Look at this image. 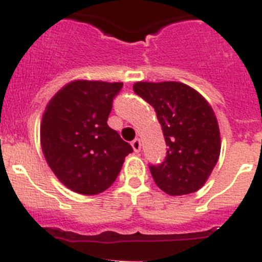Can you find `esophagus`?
I'll use <instances>...</instances> for the list:
<instances>
[{"instance_id": "esophagus-1", "label": "esophagus", "mask_w": 262, "mask_h": 262, "mask_svg": "<svg viewBox=\"0 0 262 262\" xmlns=\"http://www.w3.org/2000/svg\"><path fill=\"white\" fill-rule=\"evenodd\" d=\"M131 146H133V148L135 152H139L140 148H142V142H140V139H135L131 142Z\"/></svg>"}]
</instances>
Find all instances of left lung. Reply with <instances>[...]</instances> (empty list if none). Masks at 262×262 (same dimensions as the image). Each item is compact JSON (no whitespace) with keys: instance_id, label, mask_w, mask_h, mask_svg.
Wrapping results in <instances>:
<instances>
[{"instance_id":"8db88e82","label":"left lung","mask_w":262,"mask_h":262,"mask_svg":"<svg viewBox=\"0 0 262 262\" xmlns=\"http://www.w3.org/2000/svg\"><path fill=\"white\" fill-rule=\"evenodd\" d=\"M134 91L155 108L167 155L149 164L167 195H188L205 184L220 156V131L213 110L192 87L180 82H136Z\"/></svg>"}]
</instances>
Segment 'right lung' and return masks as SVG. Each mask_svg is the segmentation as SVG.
Masks as SVG:
<instances>
[{"mask_svg":"<svg viewBox=\"0 0 262 262\" xmlns=\"http://www.w3.org/2000/svg\"><path fill=\"white\" fill-rule=\"evenodd\" d=\"M120 82L74 80L46 106L41 147L51 171L80 195L106 191L119 175L133 147L110 128L107 119Z\"/></svg>","mask_w":262,"mask_h":262,"instance_id":"add662e5","label":"right lung"}]
</instances>
